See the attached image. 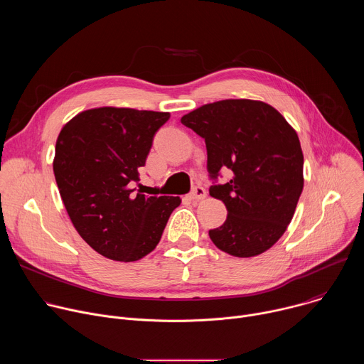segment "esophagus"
I'll use <instances>...</instances> for the list:
<instances>
[{
    "label": "esophagus",
    "mask_w": 364,
    "mask_h": 364,
    "mask_svg": "<svg viewBox=\"0 0 364 364\" xmlns=\"http://www.w3.org/2000/svg\"><path fill=\"white\" fill-rule=\"evenodd\" d=\"M204 197H205V190L201 186H196L190 193L191 200H203Z\"/></svg>",
    "instance_id": "obj_1"
}]
</instances>
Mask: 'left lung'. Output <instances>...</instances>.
Wrapping results in <instances>:
<instances>
[{
	"instance_id": "obj_1",
	"label": "left lung",
	"mask_w": 364,
	"mask_h": 364,
	"mask_svg": "<svg viewBox=\"0 0 364 364\" xmlns=\"http://www.w3.org/2000/svg\"><path fill=\"white\" fill-rule=\"evenodd\" d=\"M207 148V171L233 174L210 186L225 203L226 222L209 230L223 252L250 257L272 247L285 233L304 187V155L295 129L261 100L226 99L207 103L181 118Z\"/></svg>"
}]
</instances>
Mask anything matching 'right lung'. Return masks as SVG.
<instances>
[{"mask_svg": "<svg viewBox=\"0 0 364 364\" xmlns=\"http://www.w3.org/2000/svg\"><path fill=\"white\" fill-rule=\"evenodd\" d=\"M168 119V112L103 107L77 114L58 136L53 171L68 215L82 239L112 261L152 252L181 203L131 188Z\"/></svg>", "mask_w": 364, "mask_h": 364, "instance_id": "right-lung-1", "label": "right lung"}]
</instances>
